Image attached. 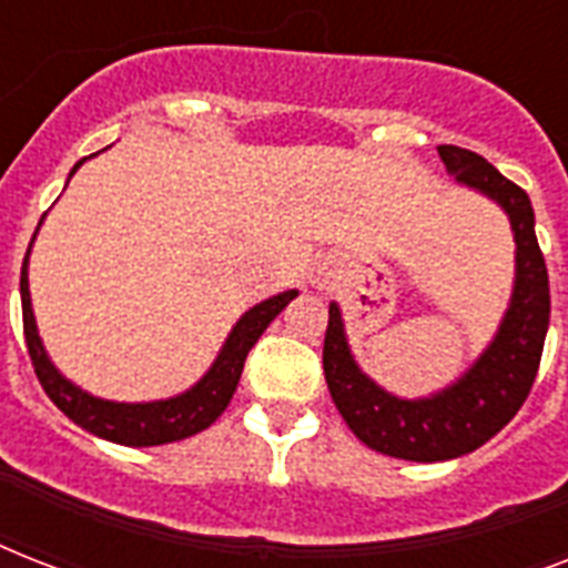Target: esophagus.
<instances>
[{"mask_svg": "<svg viewBox=\"0 0 568 568\" xmlns=\"http://www.w3.org/2000/svg\"><path fill=\"white\" fill-rule=\"evenodd\" d=\"M312 283L318 285V288H324V285L329 283V274L327 271H324V267H315V271H312V276H310Z\"/></svg>", "mask_w": 568, "mask_h": 568, "instance_id": "esophagus-1", "label": "esophagus"}]
</instances>
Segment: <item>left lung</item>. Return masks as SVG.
<instances>
[{
	"label": "left lung",
	"mask_w": 568,
	"mask_h": 568,
	"mask_svg": "<svg viewBox=\"0 0 568 568\" xmlns=\"http://www.w3.org/2000/svg\"><path fill=\"white\" fill-rule=\"evenodd\" d=\"M436 150L459 182L504 205L516 232V292L495 342L448 392L430 400H397L356 368L336 303L329 306L324 336V377L347 427L368 448L415 463L463 457L493 439L519 413L537 379L551 315L546 256L534 232L530 196L484 155L454 144Z\"/></svg>",
	"instance_id": "1"
}]
</instances>
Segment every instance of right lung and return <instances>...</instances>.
Wrapping results in <instances>:
<instances>
[{"instance_id": "1", "label": "right lung", "mask_w": 568, "mask_h": 568, "mask_svg": "<svg viewBox=\"0 0 568 568\" xmlns=\"http://www.w3.org/2000/svg\"><path fill=\"white\" fill-rule=\"evenodd\" d=\"M84 162V159H82ZM79 162V164H82ZM75 164V168H79ZM73 168V173H75ZM70 173V176H73ZM29 253L22 258L20 274V294H22V333H26V347H29L31 365L38 374L40 386L49 395V400L61 409V413L84 427L93 436L118 442V445H132V448H146V445H168V442H180L185 436L205 430L214 418L226 409L232 400V392L239 386L241 372H244V359H247L250 347L256 345L258 336L265 327L294 301L297 292H283L271 297V301L258 303L235 324L232 336L226 338L221 356L214 359L212 372L205 374L191 392L171 400H155V404H111L100 397L84 395L82 388L67 383L61 374L52 368L47 351L40 345L38 329H34V315H31L29 301Z\"/></svg>"}]
</instances>
